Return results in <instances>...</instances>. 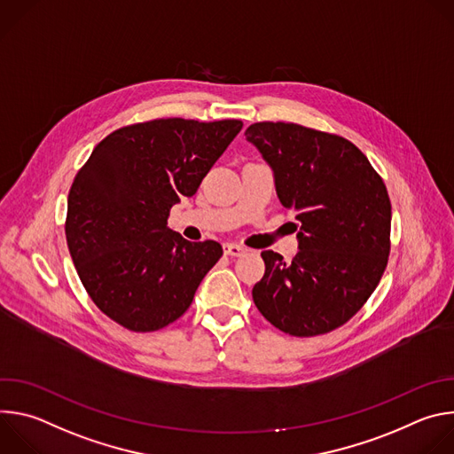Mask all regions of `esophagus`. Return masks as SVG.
I'll return each mask as SVG.
<instances>
[{"label":"esophagus","mask_w":454,"mask_h":454,"mask_svg":"<svg viewBox=\"0 0 454 454\" xmlns=\"http://www.w3.org/2000/svg\"><path fill=\"white\" fill-rule=\"evenodd\" d=\"M223 251L224 254H230V256H240L246 253V247L239 246V244H231V242H224L223 244Z\"/></svg>","instance_id":"obj_1"}]
</instances>
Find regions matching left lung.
I'll return each mask as SVG.
<instances>
[{"label":"left lung","instance_id":"1","mask_svg":"<svg viewBox=\"0 0 454 454\" xmlns=\"http://www.w3.org/2000/svg\"><path fill=\"white\" fill-rule=\"evenodd\" d=\"M246 140L271 167L280 203L301 224L293 262L271 249L261 253L266 273L253 301L286 334H327L364 305L386 270L392 205L384 181L338 135L258 121Z\"/></svg>","mask_w":454,"mask_h":454}]
</instances>
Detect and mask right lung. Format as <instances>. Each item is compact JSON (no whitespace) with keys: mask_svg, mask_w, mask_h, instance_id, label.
Listing matches in <instances>:
<instances>
[{"mask_svg":"<svg viewBox=\"0 0 454 454\" xmlns=\"http://www.w3.org/2000/svg\"><path fill=\"white\" fill-rule=\"evenodd\" d=\"M242 129L240 120L158 118L116 129L91 153L68 193L67 242L95 305L133 333L167 327L190 307L223 256L167 226Z\"/></svg>","mask_w":454,"mask_h":454,"instance_id":"right-lung-1","label":"right lung"}]
</instances>
